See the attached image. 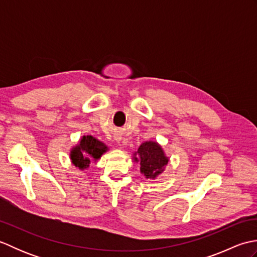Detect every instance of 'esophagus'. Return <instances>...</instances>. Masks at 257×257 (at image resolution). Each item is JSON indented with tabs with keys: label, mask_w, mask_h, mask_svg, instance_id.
Masks as SVG:
<instances>
[{
	"label": "esophagus",
	"mask_w": 257,
	"mask_h": 257,
	"mask_svg": "<svg viewBox=\"0 0 257 257\" xmlns=\"http://www.w3.org/2000/svg\"><path fill=\"white\" fill-rule=\"evenodd\" d=\"M114 140H116V143H118V144L121 143V138L120 137H114Z\"/></svg>",
	"instance_id": "34e87169"
}]
</instances>
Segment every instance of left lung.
Masks as SVG:
<instances>
[{"label":"left lung","instance_id":"left-lung-1","mask_svg":"<svg viewBox=\"0 0 257 257\" xmlns=\"http://www.w3.org/2000/svg\"><path fill=\"white\" fill-rule=\"evenodd\" d=\"M133 160L140 165V172L146 179L155 180L166 170L170 160L161 145L157 141L148 140L140 145L138 150L133 154Z\"/></svg>","mask_w":257,"mask_h":257}]
</instances>
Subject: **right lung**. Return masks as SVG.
Wrapping results in <instances>:
<instances>
[{
  "label": "right lung",
  "instance_id": "add662e5",
  "mask_svg": "<svg viewBox=\"0 0 257 257\" xmlns=\"http://www.w3.org/2000/svg\"><path fill=\"white\" fill-rule=\"evenodd\" d=\"M109 151L108 146L92 136H83L69 151V159L79 170L88 169L91 161L97 162L103 154Z\"/></svg>",
  "mask_w": 257,
  "mask_h": 257
}]
</instances>
